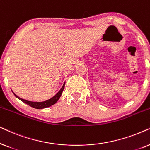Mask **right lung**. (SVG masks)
<instances>
[{"label":"right lung","instance_id":"right-lung-1","mask_svg":"<svg viewBox=\"0 0 150 150\" xmlns=\"http://www.w3.org/2000/svg\"><path fill=\"white\" fill-rule=\"evenodd\" d=\"M64 85H65V83H64V85L62 86V88L59 90V91L54 96V97H52L51 99H49V100L43 101V102H33V101L25 100V99H21V98H20L19 97H18V96L16 95L15 93H13V94H14V95L16 96V97L17 98H18L20 100L23 101L24 103H27V105H30L31 107H33V108H36V109H42V108H45L49 107L52 105L55 104V103H56L57 101H58L59 97H61V95L64 91Z\"/></svg>","mask_w":150,"mask_h":150}]
</instances>
